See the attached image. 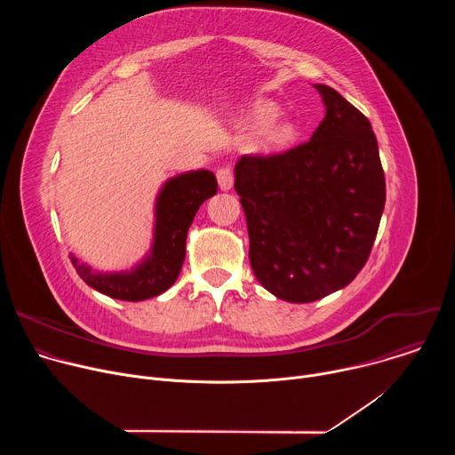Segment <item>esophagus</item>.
Wrapping results in <instances>:
<instances>
[{"label":"esophagus","mask_w":455,"mask_h":455,"mask_svg":"<svg viewBox=\"0 0 455 455\" xmlns=\"http://www.w3.org/2000/svg\"><path fill=\"white\" fill-rule=\"evenodd\" d=\"M216 176H218V183H220L221 190H230L232 188V185H234V172H232L230 167L218 169Z\"/></svg>","instance_id":"esophagus-1"}]
</instances>
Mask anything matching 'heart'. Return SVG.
I'll return each instance as SVG.
<instances>
[{"instance_id":"heart-1","label":"heart","mask_w":455,"mask_h":455,"mask_svg":"<svg viewBox=\"0 0 455 455\" xmlns=\"http://www.w3.org/2000/svg\"><path fill=\"white\" fill-rule=\"evenodd\" d=\"M279 115L281 109L272 100H257L243 113V124L248 129L263 132L261 148L267 153H284L297 140V127L288 120L275 122Z\"/></svg>"}]
</instances>
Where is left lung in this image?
I'll return each mask as SVG.
<instances>
[{
    "instance_id": "1",
    "label": "left lung",
    "mask_w": 455,
    "mask_h": 455,
    "mask_svg": "<svg viewBox=\"0 0 455 455\" xmlns=\"http://www.w3.org/2000/svg\"><path fill=\"white\" fill-rule=\"evenodd\" d=\"M326 115L309 142L275 156H241V196L253 275L286 302L346 288L363 268L385 207L371 122L339 92L313 84Z\"/></svg>"
}]
</instances>
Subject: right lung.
<instances>
[{
    "instance_id": "right-lung-1",
    "label": "right lung",
    "mask_w": 455,
    "mask_h": 455,
    "mask_svg": "<svg viewBox=\"0 0 455 455\" xmlns=\"http://www.w3.org/2000/svg\"><path fill=\"white\" fill-rule=\"evenodd\" d=\"M216 192V176L207 169L187 171L165 180L155 200L151 248L137 265L118 272H100L70 253L72 265L90 288L111 299L139 302L167 291L183 265L188 227L200 205Z\"/></svg>"
}]
</instances>
